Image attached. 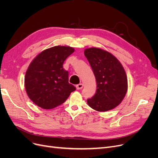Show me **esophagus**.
<instances>
[{"label": "esophagus", "mask_w": 158, "mask_h": 158, "mask_svg": "<svg viewBox=\"0 0 158 158\" xmlns=\"http://www.w3.org/2000/svg\"><path fill=\"white\" fill-rule=\"evenodd\" d=\"M83 88V84H79L78 85H76V89H81Z\"/></svg>", "instance_id": "34e87169"}]
</instances>
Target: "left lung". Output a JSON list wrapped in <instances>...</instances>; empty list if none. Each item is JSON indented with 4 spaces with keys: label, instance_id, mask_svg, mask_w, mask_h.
I'll return each instance as SVG.
<instances>
[{
    "label": "left lung",
    "instance_id": "8db88e82",
    "mask_svg": "<svg viewBox=\"0 0 158 158\" xmlns=\"http://www.w3.org/2000/svg\"><path fill=\"white\" fill-rule=\"evenodd\" d=\"M84 55L93 70L97 82L96 93L88 99V106L104 112L118 106L128 89L127 77L123 66L115 56L103 49L91 47Z\"/></svg>",
    "mask_w": 158,
    "mask_h": 158
}]
</instances>
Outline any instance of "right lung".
Listing matches in <instances>:
<instances>
[{
	"mask_svg": "<svg viewBox=\"0 0 158 158\" xmlns=\"http://www.w3.org/2000/svg\"><path fill=\"white\" fill-rule=\"evenodd\" d=\"M74 51L70 47L55 46L43 51L31 61L26 73L25 88L28 97L37 106L55 108L76 90L69 83V72L63 66Z\"/></svg>",
	"mask_w": 158,
	"mask_h": 158,
	"instance_id": "add662e5",
	"label": "right lung"
}]
</instances>
